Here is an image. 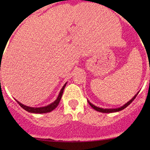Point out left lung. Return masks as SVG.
Instances as JSON below:
<instances>
[{
    "instance_id": "left-lung-1",
    "label": "left lung",
    "mask_w": 150,
    "mask_h": 150,
    "mask_svg": "<svg viewBox=\"0 0 150 150\" xmlns=\"http://www.w3.org/2000/svg\"><path fill=\"white\" fill-rule=\"evenodd\" d=\"M139 93V91L137 92V93H136V95H134V97L132 98V99H131V100L128 101V102H126L125 104H123V105L121 106V107H117V108H102V107H96V106H95L94 104H93L92 103H91L90 102H89L88 100V104H90L91 107H92V108L94 109L95 110H96V111L99 112H103V113H112V112H119L120 111V110H122L123 109H125V107H128V105H129L131 103V102H133V101L135 99V98L137 97V96L138 95V93Z\"/></svg>"
}]
</instances>
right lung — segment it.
Listing matches in <instances>:
<instances>
[{
	"mask_svg": "<svg viewBox=\"0 0 150 150\" xmlns=\"http://www.w3.org/2000/svg\"><path fill=\"white\" fill-rule=\"evenodd\" d=\"M67 83V82L65 83L64 86H63V87L62 88V89L60 90V91H59V93L58 96H57V99H56L54 102H53L52 103H51L47 106H45V107H29V106H26V105H25V104L20 103V102H19V101L16 100V99H15V100H16V102H17V103L21 106V107H22L24 110H25L26 111L29 112L36 113V114H37V113L38 114H42V113L50 112H51L52 110H54V109H55L56 107L58 106V104H59L60 100H61V98H62V96L63 91H64V88H65Z\"/></svg>",
	"mask_w": 150,
	"mask_h": 150,
	"instance_id": "obj_1",
	"label": "right lung"
}]
</instances>
